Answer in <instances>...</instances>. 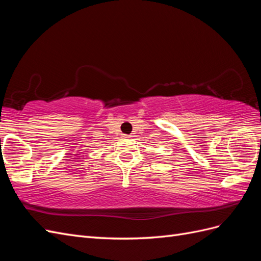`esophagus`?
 <instances>
[{"instance_id": "34e87169", "label": "esophagus", "mask_w": 261, "mask_h": 261, "mask_svg": "<svg viewBox=\"0 0 261 261\" xmlns=\"http://www.w3.org/2000/svg\"><path fill=\"white\" fill-rule=\"evenodd\" d=\"M124 137H125V138H129L130 136H128V135H124Z\"/></svg>"}]
</instances>
